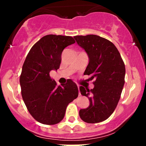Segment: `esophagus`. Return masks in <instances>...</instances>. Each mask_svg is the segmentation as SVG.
Here are the masks:
<instances>
[{
    "label": "esophagus",
    "instance_id": "34e87169",
    "mask_svg": "<svg viewBox=\"0 0 146 146\" xmlns=\"http://www.w3.org/2000/svg\"><path fill=\"white\" fill-rule=\"evenodd\" d=\"M78 90H79V95H80V86H78Z\"/></svg>",
    "mask_w": 146,
    "mask_h": 146
}]
</instances>
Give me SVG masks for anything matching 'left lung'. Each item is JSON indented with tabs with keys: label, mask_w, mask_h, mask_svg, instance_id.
<instances>
[{
	"label": "left lung",
	"mask_w": 146,
	"mask_h": 146,
	"mask_svg": "<svg viewBox=\"0 0 146 146\" xmlns=\"http://www.w3.org/2000/svg\"><path fill=\"white\" fill-rule=\"evenodd\" d=\"M80 46L88 54L89 62L84 75L94 80V88L80 86L81 94L90 101L86 108L79 112L84 121L88 123L107 119L116 108L125 82V64L113 42L96 35L76 36Z\"/></svg>",
	"instance_id": "obj_1"
}]
</instances>
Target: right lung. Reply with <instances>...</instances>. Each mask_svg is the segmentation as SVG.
<instances>
[{
	"mask_svg": "<svg viewBox=\"0 0 146 146\" xmlns=\"http://www.w3.org/2000/svg\"><path fill=\"white\" fill-rule=\"evenodd\" d=\"M75 42L71 36L46 35L31 47L23 64L22 97L31 116L43 124L61 121L68 104L78 96V86L71 80L58 86L49 75L60 68L64 48Z\"/></svg>",
	"mask_w": 146,
	"mask_h": 146,
	"instance_id": "right-lung-1",
	"label": "right lung"
}]
</instances>
